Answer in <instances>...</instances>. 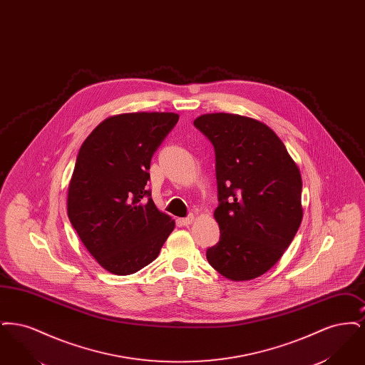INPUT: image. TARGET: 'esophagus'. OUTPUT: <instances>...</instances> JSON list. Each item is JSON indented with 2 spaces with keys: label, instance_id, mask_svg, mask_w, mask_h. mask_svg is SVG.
I'll return each instance as SVG.
<instances>
[{
  "label": "esophagus",
  "instance_id": "1",
  "mask_svg": "<svg viewBox=\"0 0 365 365\" xmlns=\"http://www.w3.org/2000/svg\"><path fill=\"white\" fill-rule=\"evenodd\" d=\"M194 222V216L190 215V216H187V217H183V219H180V223L183 225V226H189Z\"/></svg>",
  "mask_w": 365,
  "mask_h": 365
}]
</instances>
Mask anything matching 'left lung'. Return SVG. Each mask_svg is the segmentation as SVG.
I'll return each mask as SVG.
<instances>
[{
  "mask_svg": "<svg viewBox=\"0 0 365 365\" xmlns=\"http://www.w3.org/2000/svg\"><path fill=\"white\" fill-rule=\"evenodd\" d=\"M194 125L216 155L220 241L208 262L231 280L259 278L293 241L302 220V179L284 143L264 123L234 113H207Z\"/></svg>",
  "mask_w": 365,
  "mask_h": 365,
  "instance_id": "1",
  "label": "left lung"
}]
</instances>
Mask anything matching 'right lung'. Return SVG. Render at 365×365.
<instances>
[{"label": "right lung", "instance_id": "right-lung-1", "mask_svg": "<svg viewBox=\"0 0 365 365\" xmlns=\"http://www.w3.org/2000/svg\"><path fill=\"white\" fill-rule=\"evenodd\" d=\"M179 120L173 112H134L100 123L82 143L71 176V225L97 262L131 275L156 259L175 228L150 191V160Z\"/></svg>", "mask_w": 365, "mask_h": 365}]
</instances>
